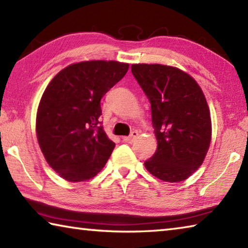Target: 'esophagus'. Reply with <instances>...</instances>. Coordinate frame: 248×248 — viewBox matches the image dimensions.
<instances>
[{"label": "esophagus", "instance_id": "esophagus-1", "mask_svg": "<svg viewBox=\"0 0 248 248\" xmlns=\"http://www.w3.org/2000/svg\"><path fill=\"white\" fill-rule=\"evenodd\" d=\"M138 136H139V132H138V131H132L131 134H130L129 137H124L123 140L124 142H127V143H132V142L137 139Z\"/></svg>", "mask_w": 248, "mask_h": 248}]
</instances>
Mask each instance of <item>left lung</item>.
<instances>
[{"mask_svg":"<svg viewBox=\"0 0 248 248\" xmlns=\"http://www.w3.org/2000/svg\"><path fill=\"white\" fill-rule=\"evenodd\" d=\"M131 72L151 103L157 140L145 169L164 182H183L202 164L211 142L203 92L194 78L175 66L139 63L131 65Z\"/></svg>","mask_w":248,"mask_h":248,"instance_id":"obj_1","label":"left lung"}]
</instances>
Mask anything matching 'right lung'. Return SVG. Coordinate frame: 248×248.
I'll use <instances>...</instances> for the list:
<instances>
[{"label": "right lung", "mask_w": 248, "mask_h": 248, "mask_svg": "<svg viewBox=\"0 0 248 248\" xmlns=\"http://www.w3.org/2000/svg\"><path fill=\"white\" fill-rule=\"evenodd\" d=\"M128 69L118 61H83L61 70L48 84L36 133L46 161L60 177L85 182L106 164L116 144L100 125V99Z\"/></svg>", "instance_id": "add662e5"}]
</instances>
